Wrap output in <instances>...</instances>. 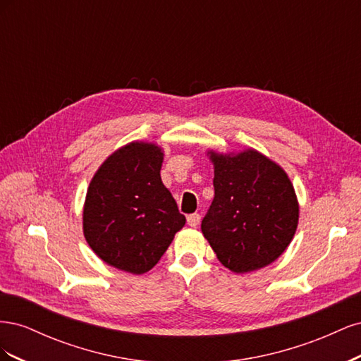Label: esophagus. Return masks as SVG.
Returning <instances> with one entry per match:
<instances>
[{
    "label": "esophagus",
    "instance_id": "1",
    "mask_svg": "<svg viewBox=\"0 0 361 361\" xmlns=\"http://www.w3.org/2000/svg\"><path fill=\"white\" fill-rule=\"evenodd\" d=\"M200 220H202V216H200L199 214H191V215H188V218H187V221H188V224H190L191 227H197L199 223H200Z\"/></svg>",
    "mask_w": 361,
    "mask_h": 361
}]
</instances>
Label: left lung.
<instances>
[{
	"mask_svg": "<svg viewBox=\"0 0 361 361\" xmlns=\"http://www.w3.org/2000/svg\"><path fill=\"white\" fill-rule=\"evenodd\" d=\"M214 164L215 197L202 232L218 260L236 274L265 268L289 247L300 204L293 185L276 161L256 149L221 154Z\"/></svg>",
	"mask_w": 361,
	"mask_h": 361,
	"instance_id": "obj_1",
	"label": "left lung"
}]
</instances>
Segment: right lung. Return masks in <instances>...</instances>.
<instances>
[{
  "mask_svg": "<svg viewBox=\"0 0 361 361\" xmlns=\"http://www.w3.org/2000/svg\"><path fill=\"white\" fill-rule=\"evenodd\" d=\"M162 161L161 146L130 141L114 150L92 178L82 232L106 265L145 274L185 226L187 220L161 180Z\"/></svg>",
  "mask_w": 361,
  "mask_h": 361,
  "instance_id": "obj_1",
  "label": "right lung"
}]
</instances>
